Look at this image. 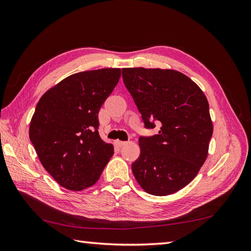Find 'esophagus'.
I'll return each mask as SVG.
<instances>
[{"label":"esophagus","instance_id":"obj_1","mask_svg":"<svg viewBox=\"0 0 251 251\" xmlns=\"http://www.w3.org/2000/svg\"><path fill=\"white\" fill-rule=\"evenodd\" d=\"M126 141H121V140H116L115 141V145L119 147V148H121V147H123V146H125L126 145Z\"/></svg>","mask_w":251,"mask_h":251}]
</instances>
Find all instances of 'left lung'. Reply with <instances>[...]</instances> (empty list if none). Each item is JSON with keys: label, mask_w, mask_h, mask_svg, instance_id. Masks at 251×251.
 <instances>
[{"label": "left lung", "mask_w": 251, "mask_h": 251, "mask_svg": "<svg viewBox=\"0 0 251 251\" xmlns=\"http://www.w3.org/2000/svg\"><path fill=\"white\" fill-rule=\"evenodd\" d=\"M123 81L141 113L145 127L157 135L140 137V155L131 164L147 193L165 196L188 185L208 155L214 131L209 104L190 77L176 70L123 69Z\"/></svg>", "instance_id": "left-lung-1"}]
</instances>
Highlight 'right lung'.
<instances>
[{
	"mask_svg": "<svg viewBox=\"0 0 251 251\" xmlns=\"http://www.w3.org/2000/svg\"><path fill=\"white\" fill-rule=\"evenodd\" d=\"M121 69L78 72L47 90L36 104L29 137L40 162L63 188L82 191L99 180L114 153L99 136L98 113Z\"/></svg>",
	"mask_w": 251,
	"mask_h": 251,
	"instance_id": "1",
	"label": "right lung"
}]
</instances>
